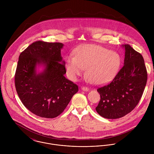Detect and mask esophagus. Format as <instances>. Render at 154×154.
I'll return each mask as SVG.
<instances>
[{
	"label": "esophagus",
	"instance_id": "1",
	"mask_svg": "<svg viewBox=\"0 0 154 154\" xmlns=\"http://www.w3.org/2000/svg\"><path fill=\"white\" fill-rule=\"evenodd\" d=\"M81 89H82V91H86V92H87V91H88V90H89V88L88 87H83L81 88Z\"/></svg>",
	"mask_w": 154,
	"mask_h": 154
}]
</instances>
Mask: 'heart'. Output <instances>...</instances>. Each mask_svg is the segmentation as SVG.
<instances>
[{
    "label": "heart",
    "mask_w": 154,
    "mask_h": 154,
    "mask_svg": "<svg viewBox=\"0 0 154 154\" xmlns=\"http://www.w3.org/2000/svg\"><path fill=\"white\" fill-rule=\"evenodd\" d=\"M75 57L66 59V69L69 77L76 80L86 70V75L95 85L109 82L117 73L121 57L116 51L95 44H84L74 51Z\"/></svg>",
    "instance_id": "heart-1"
}]
</instances>
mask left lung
Wrapping results in <instances>:
<instances>
[{"mask_svg": "<svg viewBox=\"0 0 154 154\" xmlns=\"http://www.w3.org/2000/svg\"><path fill=\"white\" fill-rule=\"evenodd\" d=\"M125 48L123 66L107 85L98 88L100 101L95 108L104 118L122 117L139 102L147 81V72L142 56L129 44Z\"/></svg>", "mask_w": 154, "mask_h": 154, "instance_id": "8db88e82", "label": "left lung"}]
</instances>
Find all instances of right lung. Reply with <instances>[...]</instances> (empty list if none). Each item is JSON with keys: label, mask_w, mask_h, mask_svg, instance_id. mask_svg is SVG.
<instances>
[{"label": "right lung", "mask_w": 154, "mask_h": 154, "mask_svg": "<svg viewBox=\"0 0 154 154\" xmlns=\"http://www.w3.org/2000/svg\"><path fill=\"white\" fill-rule=\"evenodd\" d=\"M63 46L38 41L19 56L15 76L17 92L24 106L41 117H57L78 91V87L65 76Z\"/></svg>", "instance_id": "obj_1"}]
</instances>
